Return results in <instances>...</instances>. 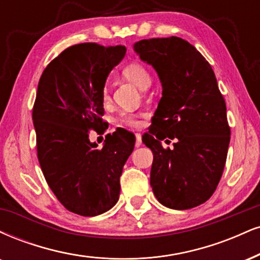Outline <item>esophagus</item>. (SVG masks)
<instances>
[{"mask_svg":"<svg viewBox=\"0 0 260 260\" xmlns=\"http://www.w3.org/2000/svg\"><path fill=\"white\" fill-rule=\"evenodd\" d=\"M142 145V136H140L139 133L136 134V146L137 148H139V146Z\"/></svg>","mask_w":260,"mask_h":260,"instance_id":"esophagus-1","label":"esophagus"}]
</instances>
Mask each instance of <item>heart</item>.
I'll use <instances>...</instances> for the list:
<instances>
[{"label":"heart","mask_w":260,"mask_h":260,"mask_svg":"<svg viewBox=\"0 0 260 260\" xmlns=\"http://www.w3.org/2000/svg\"><path fill=\"white\" fill-rule=\"evenodd\" d=\"M122 74H123V76L126 77L127 80L132 81L133 83H136L137 86L142 89L148 88L150 83H151V75H150L149 70L138 61H131L128 62L127 65H124V68L122 69ZM102 95L104 100L109 99V88L106 84L103 87ZM116 120L118 123L124 124V126L128 127L139 126L138 115L132 114V112H121Z\"/></svg>","instance_id":"1"}]
</instances>
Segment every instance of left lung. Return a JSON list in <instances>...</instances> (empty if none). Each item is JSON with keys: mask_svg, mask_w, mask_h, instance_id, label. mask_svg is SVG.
<instances>
[{"mask_svg": "<svg viewBox=\"0 0 260 260\" xmlns=\"http://www.w3.org/2000/svg\"><path fill=\"white\" fill-rule=\"evenodd\" d=\"M134 51L162 83L154 127L143 138L154 154L150 185L166 207L193 208L217 189L230 143L226 105L213 69L180 37L142 40ZM165 138L177 139L173 149L161 146Z\"/></svg>", "mask_w": 260, "mask_h": 260, "instance_id": "8db88e82", "label": "left lung"}]
</instances>
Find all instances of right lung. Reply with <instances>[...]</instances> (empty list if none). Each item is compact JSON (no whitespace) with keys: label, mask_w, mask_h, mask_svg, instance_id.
<instances>
[{"label":"right lung","mask_w":260,"mask_h":260,"mask_svg":"<svg viewBox=\"0 0 260 260\" xmlns=\"http://www.w3.org/2000/svg\"><path fill=\"white\" fill-rule=\"evenodd\" d=\"M124 54V46H71L47 65L37 87L32 121L41 170L59 202L83 217L116 205L134 149L136 140L124 139L121 129L105 137L103 149L89 142V131L108 127L102 90Z\"/></svg>","instance_id":"right-lung-1"}]
</instances>
